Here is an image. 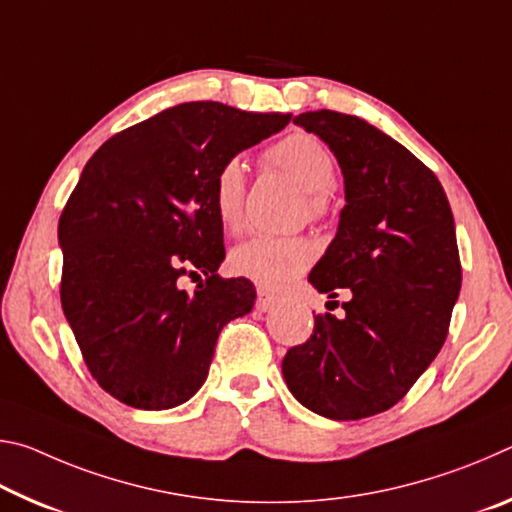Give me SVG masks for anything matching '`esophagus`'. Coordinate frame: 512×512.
<instances>
[{"instance_id": "obj_1", "label": "esophagus", "mask_w": 512, "mask_h": 512, "mask_svg": "<svg viewBox=\"0 0 512 512\" xmlns=\"http://www.w3.org/2000/svg\"><path fill=\"white\" fill-rule=\"evenodd\" d=\"M275 305V298L268 293L264 287L257 289V302H255V309L257 311H268Z\"/></svg>"}]
</instances>
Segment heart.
<instances>
[{
  "mask_svg": "<svg viewBox=\"0 0 512 512\" xmlns=\"http://www.w3.org/2000/svg\"><path fill=\"white\" fill-rule=\"evenodd\" d=\"M266 162L289 176L307 192L311 216L329 212V187L334 183L336 164L325 144L309 133H291L266 151ZM246 167L239 158L221 162L212 180V203L219 221L237 230L244 221ZM316 248L307 237L257 235L230 253V268L264 289H284L314 262Z\"/></svg>",
  "mask_w": 512,
  "mask_h": 512,
  "instance_id": "obj_1",
  "label": "heart"
}]
</instances>
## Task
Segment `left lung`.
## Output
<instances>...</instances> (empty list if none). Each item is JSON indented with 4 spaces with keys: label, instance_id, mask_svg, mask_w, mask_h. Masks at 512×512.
Returning a JSON list of instances; mask_svg holds the SVG:
<instances>
[{
    "label": "left lung",
    "instance_id": "8db88e82",
    "mask_svg": "<svg viewBox=\"0 0 512 512\" xmlns=\"http://www.w3.org/2000/svg\"><path fill=\"white\" fill-rule=\"evenodd\" d=\"M336 155L345 207L309 273L345 314L314 316V334L282 361L293 397L329 420L388 411L447 339L461 291L452 207L429 167L368 121L334 110L296 119Z\"/></svg>",
    "mask_w": 512,
    "mask_h": 512
}]
</instances>
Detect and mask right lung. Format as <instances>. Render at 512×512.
<instances>
[{
    "label": "right lung",
    "instance_id": "right-lung-1",
    "mask_svg": "<svg viewBox=\"0 0 512 512\" xmlns=\"http://www.w3.org/2000/svg\"><path fill=\"white\" fill-rule=\"evenodd\" d=\"M291 115L180 103L112 135L85 164L58 221L60 302L85 366L133 409L162 411L203 386L223 325L255 289L223 280L221 162L280 133ZM203 272L194 294L183 274Z\"/></svg>",
    "mask_w": 512,
    "mask_h": 512
}]
</instances>
